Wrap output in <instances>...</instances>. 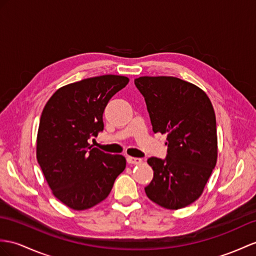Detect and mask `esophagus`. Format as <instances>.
Returning <instances> with one entry per match:
<instances>
[{"label":"esophagus","mask_w":256,"mask_h":256,"mask_svg":"<svg viewBox=\"0 0 256 256\" xmlns=\"http://www.w3.org/2000/svg\"><path fill=\"white\" fill-rule=\"evenodd\" d=\"M127 162L129 164L134 165H139L142 163V160L139 158H132V156H127Z\"/></svg>","instance_id":"1"}]
</instances>
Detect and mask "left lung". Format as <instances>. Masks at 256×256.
<instances>
[{
	"label": "left lung",
	"mask_w": 256,
	"mask_h": 256,
	"mask_svg": "<svg viewBox=\"0 0 256 256\" xmlns=\"http://www.w3.org/2000/svg\"><path fill=\"white\" fill-rule=\"evenodd\" d=\"M134 84L144 96L153 132L167 134L165 160L151 158L154 176L144 190L167 210L196 201L217 162L216 117L201 88L176 77H139Z\"/></svg>",
	"instance_id": "obj_1"
}]
</instances>
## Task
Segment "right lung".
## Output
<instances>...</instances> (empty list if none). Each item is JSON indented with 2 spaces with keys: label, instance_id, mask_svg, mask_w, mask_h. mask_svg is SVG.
I'll return each mask as SVG.
<instances>
[{
  "label": "right lung",
  "instance_id": "obj_1",
  "mask_svg": "<svg viewBox=\"0 0 256 256\" xmlns=\"http://www.w3.org/2000/svg\"><path fill=\"white\" fill-rule=\"evenodd\" d=\"M128 82L103 74L66 84L42 110L36 160L54 196L68 208L84 210L105 200L126 168L122 155L104 153L88 140L102 132L105 108Z\"/></svg>",
  "mask_w": 256,
  "mask_h": 256
}]
</instances>
